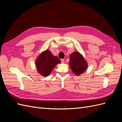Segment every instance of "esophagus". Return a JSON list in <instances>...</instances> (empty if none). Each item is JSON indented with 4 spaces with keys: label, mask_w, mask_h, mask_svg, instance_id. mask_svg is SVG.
<instances>
[{
    "label": "esophagus",
    "mask_w": 122,
    "mask_h": 122,
    "mask_svg": "<svg viewBox=\"0 0 122 122\" xmlns=\"http://www.w3.org/2000/svg\"><path fill=\"white\" fill-rule=\"evenodd\" d=\"M61 63H64V62H65V61H64V59H61Z\"/></svg>",
    "instance_id": "esophagus-1"
}]
</instances>
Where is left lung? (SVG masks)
Returning <instances> with one entry per match:
<instances>
[{
    "mask_svg": "<svg viewBox=\"0 0 122 122\" xmlns=\"http://www.w3.org/2000/svg\"><path fill=\"white\" fill-rule=\"evenodd\" d=\"M69 66L74 73L77 76L86 71L88 66L82 55L76 51L70 55Z\"/></svg>",
    "mask_w": 122,
    "mask_h": 122,
    "instance_id": "8db88e82",
    "label": "left lung"
}]
</instances>
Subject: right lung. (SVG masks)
<instances>
[{"label": "right lung", "mask_w": 122, "mask_h": 122, "mask_svg": "<svg viewBox=\"0 0 122 122\" xmlns=\"http://www.w3.org/2000/svg\"><path fill=\"white\" fill-rule=\"evenodd\" d=\"M61 61L57 56H54L50 51L46 50L41 54L36 61L38 72L43 76H47Z\"/></svg>", "instance_id": "1"}]
</instances>
